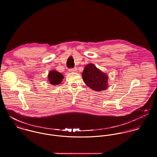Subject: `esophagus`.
Masks as SVG:
<instances>
[{
	"label": "esophagus",
	"instance_id": "esophagus-1",
	"mask_svg": "<svg viewBox=\"0 0 157 157\" xmlns=\"http://www.w3.org/2000/svg\"><path fill=\"white\" fill-rule=\"evenodd\" d=\"M70 71L72 72H77V68H72L70 69Z\"/></svg>",
	"mask_w": 157,
	"mask_h": 157
}]
</instances>
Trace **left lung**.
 <instances>
[{
  "mask_svg": "<svg viewBox=\"0 0 157 157\" xmlns=\"http://www.w3.org/2000/svg\"><path fill=\"white\" fill-rule=\"evenodd\" d=\"M82 77L85 84L94 90L101 91L108 88V75L92 63L85 66L82 73Z\"/></svg>",
  "mask_w": 157,
  "mask_h": 157,
  "instance_id": "left-lung-1",
  "label": "left lung"
}]
</instances>
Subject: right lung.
Instances as JSON below:
<instances>
[{"label": "right lung", "mask_w": 157, "mask_h": 157, "mask_svg": "<svg viewBox=\"0 0 157 157\" xmlns=\"http://www.w3.org/2000/svg\"><path fill=\"white\" fill-rule=\"evenodd\" d=\"M48 77L50 84L55 86L59 85L62 82V80L64 77L61 73L57 71L53 70L49 71Z\"/></svg>", "instance_id": "right-lung-1"}]
</instances>
